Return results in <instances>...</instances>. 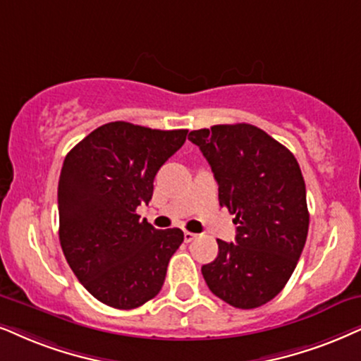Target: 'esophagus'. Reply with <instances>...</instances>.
I'll return each instance as SVG.
<instances>
[{
	"instance_id": "obj_1",
	"label": "esophagus",
	"mask_w": 361,
	"mask_h": 361,
	"mask_svg": "<svg viewBox=\"0 0 361 361\" xmlns=\"http://www.w3.org/2000/svg\"><path fill=\"white\" fill-rule=\"evenodd\" d=\"M185 241L186 243H188V241H191V240H195L196 238V235L195 233H191V231H185Z\"/></svg>"
}]
</instances>
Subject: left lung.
I'll return each mask as SVG.
<instances>
[{
  "instance_id": "1",
  "label": "left lung",
  "mask_w": 361,
  "mask_h": 361,
  "mask_svg": "<svg viewBox=\"0 0 361 361\" xmlns=\"http://www.w3.org/2000/svg\"><path fill=\"white\" fill-rule=\"evenodd\" d=\"M188 140L202 149L220 204L238 225L236 243L218 240V257L202 267L204 281L231 307H262L285 288L307 241L310 214L298 161L248 123L195 130Z\"/></svg>"
}]
</instances>
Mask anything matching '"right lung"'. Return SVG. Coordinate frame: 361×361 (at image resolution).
Segmentation results:
<instances>
[{"label":"right lung","instance_id":"right-lung-1","mask_svg":"<svg viewBox=\"0 0 361 361\" xmlns=\"http://www.w3.org/2000/svg\"><path fill=\"white\" fill-rule=\"evenodd\" d=\"M188 130H152L126 121L97 128L63 163L58 183L59 243L70 268L94 298L138 308L165 283L180 228L140 220L159 168L183 147Z\"/></svg>","mask_w":361,"mask_h":361}]
</instances>
